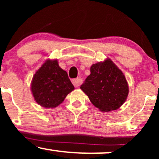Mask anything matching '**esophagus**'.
I'll return each mask as SVG.
<instances>
[{"mask_svg":"<svg viewBox=\"0 0 159 159\" xmlns=\"http://www.w3.org/2000/svg\"><path fill=\"white\" fill-rule=\"evenodd\" d=\"M72 84H73V85L75 86V87H77L81 84V79L80 78H75V79H73L72 81Z\"/></svg>","mask_w":159,"mask_h":159,"instance_id":"1","label":"esophagus"}]
</instances>
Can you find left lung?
<instances>
[{
  "label": "left lung",
  "mask_w": 159,
  "mask_h": 159,
  "mask_svg": "<svg viewBox=\"0 0 159 159\" xmlns=\"http://www.w3.org/2000/svg\"><path fill=\"white\" fill-rule=\"evenodd\" d=\"M80 88L102 112L116 110L126 100L129 85L120 69L107 58L90 67V75Z\"/></svg>",
  "instance_id": "left-lung-1"
}]
</instances>
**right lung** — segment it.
<instances>
[{"mask_svg":"<svg viewBox=\"0 0 159 159\" xmlns=\"http://www.w3.org/2000/svg\"><path fill=\"white\" fill-rule=\"evenodd\" d=\"M30 87L35 101L47 108L58 106L75 89L57 60L49 59L34 74Z\"/></svg>","mask_w":159,"mask_h":159,"instance_id":"right-lung-1","label":"right lung"}]
</instances>
